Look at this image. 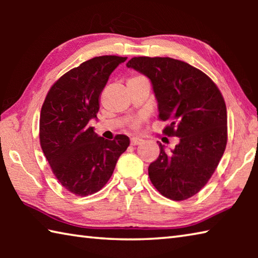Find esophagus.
<instances>
[{"label": "esophagus", "instance_id": "obj_1", "mask_svg": "<svg viewBox=\"0 0 258 258\" xmlns=\"http://www.w3.org/2000/svg\"><path fill=\"white\" fill-rule=\"evenodd\" d=\"M141 142H142V139H140V138H132V139H131V145H132V146H138Z\"/></svg>", "mask_w": 258, "mask_h": 258}]
</instances>
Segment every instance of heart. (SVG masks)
<instances>
[{"instance_id":"heart-1","label":"heart","mask_w":258,"mask_h":258,"mask_svg":"<svg viewBox=\"0 0 258 258\" xmlns=\"http://www.w3.org/2000/svg\"><path fill=\"white\" fill-rule=\"evenodd\" d=\"M133 78H134V77H133Z\"/></svg>"}]
</instances>
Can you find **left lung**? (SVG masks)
I'll use <instances>...</instances> for the list:
<instances>
[{"instance_id":"1","label":"left lung","mask_w":258,"mask_h":258,"mask_svg":"<svg viewBox=\"0 0 258 258\" xmlns=\"http://www.w3.org/2000/svg\"><path fill=\"white\" fill-rule=\"evenodd\" d=\"M126 66L151 81L159 119L168 121L164 133L180 142L160 154L148 173L166 198L189 199L206 185L224 154L228 116L224 99L211 78L184 61L135 56Z\"/></svg>"}]
</instances>
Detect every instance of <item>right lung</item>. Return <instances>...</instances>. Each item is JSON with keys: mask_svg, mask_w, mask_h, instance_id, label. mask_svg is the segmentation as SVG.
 Listing matches in <instances>:
<instances>
[{"mask_svg": "<svg viewBox=\"0 0 258 258\" xmlns=\"http://www.w3.org/2000/svg\"><path fill=\"white\" fill-rule=\"evenodd\" d=\"M126 56H95L61 76L47 92L40 117V142L52 172L64 189L81 197L101 190L119 156L124 134L104 140L90 127L110 74Z\"/></svg>", "mask_w": 258, "mask_h": 258, "instance_id": "obj_1", "label": "right lung"}]
</instances>
